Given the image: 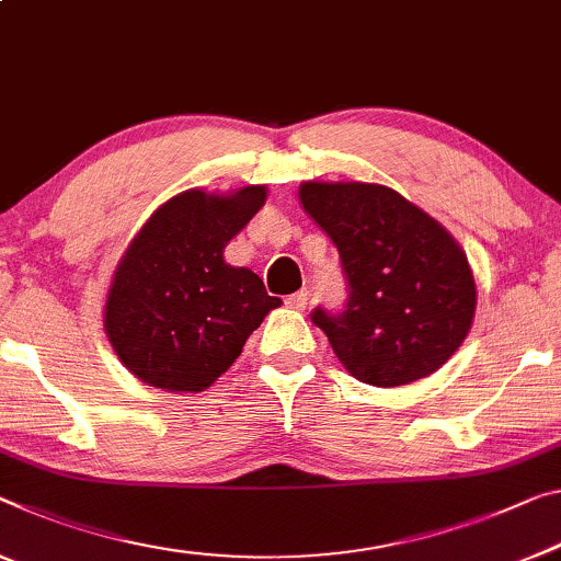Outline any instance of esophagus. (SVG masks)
I'll use <instances>...</instances> for the list:
<instances>
[{"mask_svg": "<svg viewBox=\"0 0 561 561\" xmlns=\"http://www.w3.org/2000/svg\"><path fill=\"white\" fill-rule=\"evenodd\" d=\"M286 306L293 308V310H306V306H308V290L304 288V290L293 293V296L286 298Z\"/></svg>", "mask_w": 561, "mask_h": 561, "instance_id": "34e87169", "label": "esophagus"}]
</instances>
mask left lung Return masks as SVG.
<instances>
[{"instance_id": "left-lung-1", "label": "left lung", "mask_w": 561, "mask_h": 561, "mask_svg": "<svg viewBox=\"0 0 561 561\" xmlns=\"http://www.w3.org/2000/svg\"><path fill=\"white\" fill-rule=\"evenodd\" d=\"M298 201L339 248L348 304L313 310L343 368L391 389L442 368L467 339L477 280L442 222L393 187L306 180Z\"/></svg>"}]
</instances>
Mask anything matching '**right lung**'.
<instances>
[{
  "label": "right lung",
  "instance_id": "add662e5",
  "mask_svg": "<svg viewBox=\"0 0 561 561\" xmlns=\"http://www.w3.org/2000/svg\"><path fill=\"white\" fill-rule=\"evenodd\" d=\"M268 187H191L137 230L112 273L105 333L142 383L168 393L213 386L280 298L251 268L226 263V245L263 208Z\"/></svg>",
  "mask_w": 561,
  "mask_h": 561
}]
</instances>
